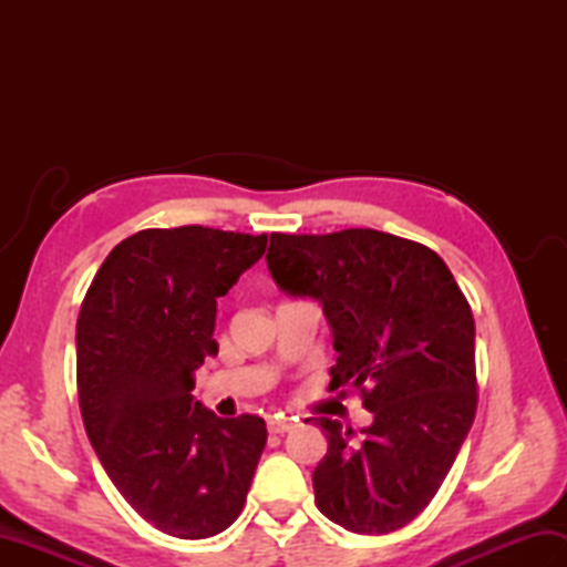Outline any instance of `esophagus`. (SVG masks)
Wrapping results in <instances>:
<instances>
[{
	"instance_id": "esophagus-1",
	"label": "esophagus",
	"mask_w": 567,
	"mask_h": 567,
	"mask_svg": "<svg viewBox=\"0 0 567 567\" xmlns=\"http://www.w3.org/2000/svg\"><path fill=\"white\" fill-rule=\"evenodd\" d=\"M292 426H295V419H290V416H285V414L268 416V431L270 433H285V431H290Z\"/></svg>"
}]
</instances>
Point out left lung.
I'll list each match as a JSON object with an SVG mask.
<instances>
[{
  "instance_id": "left-lung-1",
  "label": "left lung",
  "mask_w": 567,
  "mask_h": 567,
  "mask_svg": "<svg viewBox=\"0 0 567 567\" xmlns=\"http://www.w3.org/2000/svg\"><path fill=\"white\" fill-rule=\"evenodd\" d=\"M280 290L315 297L333 329L329 390L355 388L372 424L321 416L315 502L348 532L406 526L436 497L477 409L475 319L439 252L375 228L272 234Z\"/></svg>"
}]
</instances>
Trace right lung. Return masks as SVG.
<instances>
[{"instance_id": "right-lung-1", "label": "right lung", "mask_w": 567, "mask_h": 567, "mask_svg": "<svg viewBox=\"0 0 567 567\" xmlns=\"http://www.w3.org/2000/svg\"><path fill=\"white\" fill-rule=\"evenodd\" d=\"M268 246L207 226L143 228L94 275L78 317V396L94 453L143 519L175 538H209L244 509L265 421L221 419L192 396L219 353L216 299Z\"/></svg>"}]
</instances>
